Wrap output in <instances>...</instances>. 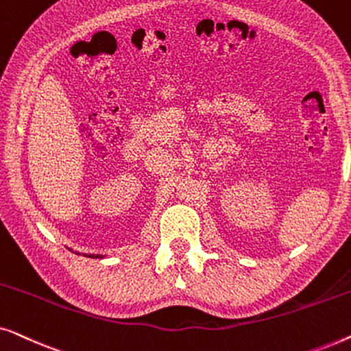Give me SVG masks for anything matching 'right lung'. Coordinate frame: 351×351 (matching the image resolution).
<instances>
[{
	"label": "right lung",
	"mask_w": 351,
	"mask_h": 351,
	"mask_svg": "<svg viewBox=\"0 0 351 351\" xmlns=\"http://www.w3.org/2000/svg\"><path fill=\"white\" fill-rule=\"evenodd\" d=\"M95 257H100V256H95Z\"/></svg>",
	"instance_id": "1"
}]
</instances>
